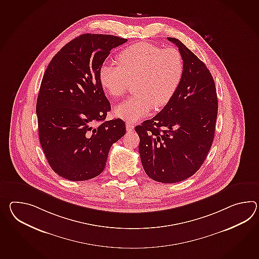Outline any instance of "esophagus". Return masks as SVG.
<instances>
[{"label":"esophagus","mask_w":259,"mask_h":259,"mask_svg":"<svg viewBox=\"0 0 259 259\" xmlns=\"http://www.w3.org/2000/svg\"><path fill=\"white\" fill-rule=\"evenodd\" d=\"M134 124L131 123V122H126V129L128 132H132L133 130H134Z\"/></svg>","instance_id":"obj_1"}]
</instances>
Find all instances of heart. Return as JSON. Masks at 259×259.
Wrapping results in <instances>:
<instances>
[{"instance_id":"b5f03b06","label":"heart","mask_w":259,"mask_h":259,"mask_svg":"<svg viewBox=\"0 0 259 259\" xmlns=\"http://www.w3.org/2000/svg\"><path fill=\"white\" fill-rule=\"evenodd\" d=\"M183 74L184 62L179 50L140 41L123 49L118 56V64H102L98 79L112 98L124 95L130 81L137 80L134 88L137 95L114 109L119 118L136 121L148 115L153 107L160 109L169 103Z\"/></svg>"}]
</instances>
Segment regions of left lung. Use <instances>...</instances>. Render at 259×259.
Listing matches in <instances>:
<instances>
[{
  "label": "left lung",
  "mask_w": 259,
  "mask_h": 259,
  "mask_svg": "<svg viewBox=\"0 0 259 259\" xmlns=\"http://www.w3.org/2000/svg\"><path fill=\"white\" fill-rule=\"evenodd\" d=\"M184 74L170 102L152 119L135 128L144 170L161 183H177L193 176L213 144L218 96L205 64L176 38Z\"/></svg>",
  "instance_id": "1"
}]
</instances>
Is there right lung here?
<instances>
[{
    "label": "right lung",
    "mask_w": 259,
    "mask_h": 259,
    "mask_svg": "<svg viewBox=\"0 0 259 259\" xmlns=\"http://www.w3.org/2000/svg\"><path fill=\"white\" fill-rule=\"evenodd\" d=\"M126 41L114 35H80L46 69L36 103L39 138L49 165L63 179L98 177L112 144L125 134L121 119L104 121L110 103L98 72L111 49Z\"/></svg>",
    "instance_id": "right-lung-1"
}]
</instances>
